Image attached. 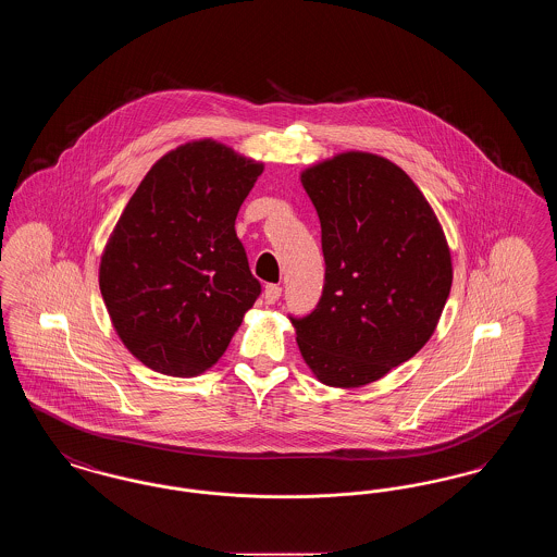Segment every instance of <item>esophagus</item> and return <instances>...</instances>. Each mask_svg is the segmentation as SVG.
I'll use <instances>...</instances> for the list:
<instances>
[{
    "label": "esophagus",
    "instance_id": "obj_1",
    "mask_svg": "<svg viewBox=\"0 0 557 557\" xmlns=\"http://www.w3.org/2000/svg\"><path fill=\"white\" fill-rule=\"evenodd\" d=\"M263 296H265L267 305H275L280 300V296H282V288L277 284H269V286H265Z\"/></svg>",
    "mask_w": 557,
    "mask_h": 557
}]
</instances>
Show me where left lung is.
Returning <instances> with one entry per match:
<instances>
[{"label": "left lung", "instance_id": "left-lung-1", "mask_svg": "<svg viewBox=\"0 0 557 557\" xmlns=\"http://www.w3.org/2000/svg\"><path fill=\"white\" fill-rule=\"evenodd\" d=\"M321 223L318 307L290 318L319 382L357 388L409 361L449 298L453 267L424 194L391 160L345 152L300 175Z\"/></svg>", "mask_w": 557, "mask_h": 557}]
</instances>
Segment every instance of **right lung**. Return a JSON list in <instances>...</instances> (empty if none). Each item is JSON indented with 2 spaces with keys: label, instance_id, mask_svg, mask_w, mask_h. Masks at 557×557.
<instances>
[{
  "label": "right lung",
  "instance_id": "right-lung-1",
  "mask_svg": "<svg viewBox=\"0 0 557 557\" xmlns=\"http://www.w3.org/2000/svg\"><path fill=\"white\" fill-rule=\"evenodd\" d=\"M261 173V162L200 139L164 154L127 202L100 290L119 338L150 370H209L259 298L236 216Z\"/></svg>",
  "mask_w": 557,
  "mask_h": 557
}]
</instances>
